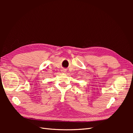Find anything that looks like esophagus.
Masks as SVG:
<instances>
[{
  "label": "esophagus",
  "instance_id": "obj_1",
  "mask_svg": "<svg viewBox=\"0 0 133 133\" xmlns=\"http://www.w3.org/2000/svg\"><path fill=\"white\" fill-rule=\"evenodd\" d=\"M62 71L63 72H66V70H62Z\"/></svg>",
  "mask_w": 133,
  "mask_h": 133
}]
</instances>
